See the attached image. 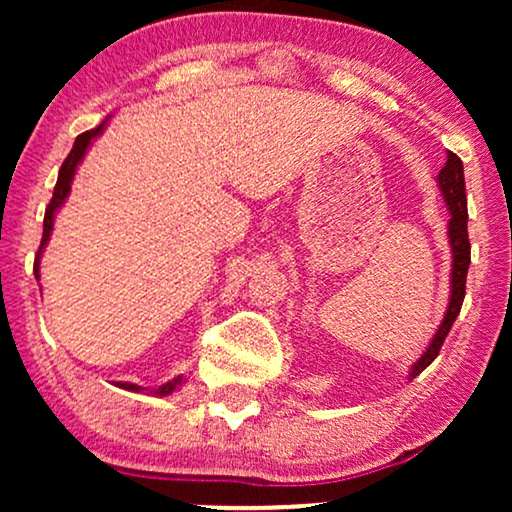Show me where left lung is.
<instances>
[{"mask_svg":"<svg viewBox=\"0 0 512 512\" xmlns=\"http://www.w3.org/2000/svg\"><path fill=\"white\" fill-rule=\"evenodd\" d=\"M438 188L443 193V200L450 209V221H447V237H450L452 249V275H450V303H447L445 317L440 321L436 335L426 347V352L412 363L410 380L417 377L429 363L436 359L440 347L450 333L454 319L459 317L461 303L466 296V275L471 265V242H468V212H466V181H464V165L457 153L447 151V163L438 174Z\"/></svg>","mask_w":512,"mask_h":512,"instance_id":"8db88e82","label":"left lung"}]
</instances>
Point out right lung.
<instances>
[{"label": "right lung", "instance_id": "1", "mask_svg": "<svg viewBox=\"0 0 512 512\" xmlns=\"http://www.w3.org/2000/svg\"><path fill=\"white\" fill-rule=\"evenodd\" d=\"M109 123V116L104 118V121L97 125V128L83 132V135L76 137V142L72 146V151H69V156L65 158V163H62L60 167V174H58V184H55V191H53V198L51 202H48L46 207V216H44V235H41V247L37 251V261H34V277L39 279V261H41V254H44V247L48 244V240H51V233H53V221H55V212L65 205L67 195L69 191H72V179L76 174V167H79V163L83 160V156H86V151L90 149V144H93V139H97L104 132V128H107ZM186 382V375H177L172 377L170 382H165L163 387L158 389H146V387H139V384H132V382H116V387L121 389H128V391H135V394H142V391H151L153 396H170L172 391H177L181 384Z\"/></svg>", "mask_w": 512, "mask_h": 512}]
</instances>
